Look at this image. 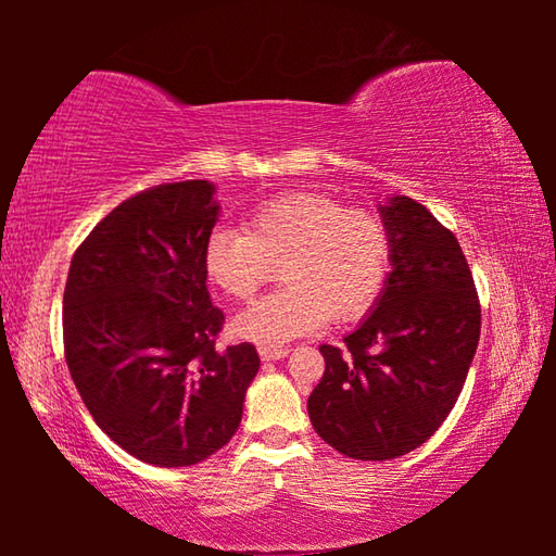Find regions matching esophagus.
<instances>
[{
    "mask_svg": "<svg viewBox=\"0 0 556 556\" xmlns=\"http://www.w3.org/2000/svg\"><path fill=\"white\" fill-rule=\"evenodd\" d=\"M289 355V348L285 345H262L260 348V357L262 361H279V357Z\"/></svg>",
    "mask_w": 556,
    "mask_h": 556,
    "instance_id": "34e87169",
    "label": "esophagus"
}]
</instances>
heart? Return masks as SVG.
<instances>
[{
	"mask_svg": "<svg viewBox=\"0 0 556 556\" xmlns=\"http://www.w3.org/2000/svg\"><path fill=\"white\" fill-rule=\"evenodd\" d=\"M390 262L392 238L378 215L308 191L265 201L244 230H213L203 250L205 275L238 301H250L281 267L287 285L235 318V333L260 345L316 333L328 316L345 324L368 314Z\"/></svg>",
	"mask_w": 556,
	"mask_h": 556,
	"instance_id": "1",
	"label": "heart"
}]
</instances>
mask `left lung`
<instances>
[{
	"instance_id": "1",
	"label": "left lung",
	"mask_w": 556,
	"mask_h": 556,
	"mask_svg": "<svg viewBox=\"0 0 556 556\" xmlns=\"http://www.w3.org/2000/svg\"><path fill=\"white\" fill-rule=\"evenodd\" d=\"M392 269L343 348L321 345L326 370L308 419L328 446L357 460L409 454L454 409L481 338V304L454 232L425 205H380Z\"/></svg>"
}]
</instances>
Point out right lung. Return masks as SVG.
Returning <instances> with one entry per match:
<instances>
[{
    "mask_svg": "<svg viewBox=\"0 0 556 556\" xmlns=\"http://www.w3.org/2000/svg\"><path fill=\"white\" fill-rule=\"evenodd\" d=\"M211 181L162 184L105 215L63 291V348L96 425L139 460L201 464L232 439L260 370L252 343L215 348L203 250L220 205Z\"/></svg>",
    "mask_w": 556,
    "mask_h": 556,
    "instance_id": "right-lung-1",
    "label": "right lung"
}]
</instances>
